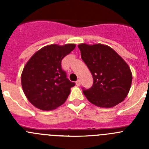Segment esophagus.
Instances as JSON below:
<instances>
[{"label": "esophagus", "mask_w": 149, "mask_h": 149, "mask_svg": "<svg viewBox=\"0 0 149 149\" xmlns=\"http://www.w3.org/2000/svg\"><path fill=\"white\" fill-rule=\"evenodd\" d=\"M76 85H77V86H81V81H80V80H77V81H76Z\"/></svg>", "instance_id": "34e87169"}]
</instances>
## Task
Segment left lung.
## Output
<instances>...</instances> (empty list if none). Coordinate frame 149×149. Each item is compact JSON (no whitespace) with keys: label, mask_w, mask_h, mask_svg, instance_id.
<instances>
[{"label":"left lung","mask_w":149,"mask_h":149,"mask_svg":"<svg viewBox=\"0 0 149 149\" xmlns=\"http://www.w3.org/2000/svg\"><path fill=\"white\" fill-rule=\"evenodd\" d=\"M78 48L93 77V86L83 91L88 101L105 108L123 101L132 83V73L127 63L106 45L82 43Z\"/></svg>","instance_id":"1"}]
</instances>
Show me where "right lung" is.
I'll return each mask as SVG.
<instances>
[{"mask_svg":"<svg viewBox=\"0 0 149 149\" xmlns=\"http://www.w3.org/2000/svg\"><path fill=\"white\" fill-rule=\"evenodd\" d=\"M75 47V44L45 46L26 63L21 77L22 89L36 108L48 111L65 103L74 83L66 78L61 62Z\"/></svg>","mask_w":149,"mask_h":149,"instance_id":"obj_1","label":"right lung"}]
</instances>
